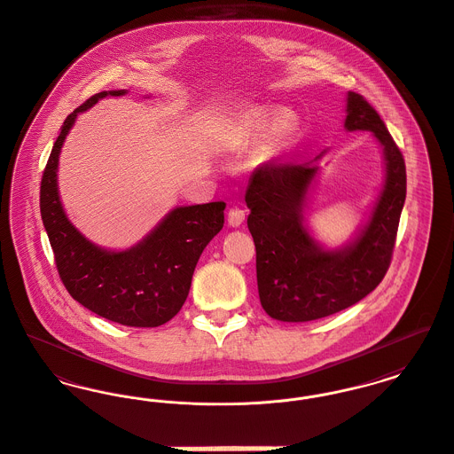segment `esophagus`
Segmentation results:
<instances>
[{
  "label": "esophagus",
  "instance_id": "obj_1",
  "mask_svg": "<svg viewBox=\"0 0 454 454\" xmlns=\"http://www.w3.org/2000/svg\"><path fill=\"white\" fill-rule=\"evenodd\" d=\"M244 218H246V212L241 210V208H238V207L231 208L229 213H227V222H229L231 227H241L242 223H244Z\"/></svg>",
  "mask_w": 454,
  "mask_h": 454
}]
</instances>
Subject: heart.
<instances>
[{
	"label": "heart",
	"instance_id": "1",
	"mask_svg": "<svg viewBox=\"0 0 454 454\" xmlns=\"http://www.w3.org/2000/svg\"><path fill=\"white\" fill-rule=\"evenodd\" d=\"M298 123V115L291 108L253 105L227 121L220 132L218 146L231 153L251 146H256L258 153L272 152L296 132Z\"/></svg>",
	"mask_w": 454,
	"mask_h": 454
}]
</instances>
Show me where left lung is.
<instances>
[{"instance_id": "left-lung-1", "label": "left lung", "mask_w": 454, "mask_h": 454, "mask_svg": "<svg viewBox=\"0 0 454 454\" xmlns=\"http://www.w3.org/2000/svg\"><path fill=\"white\" fill-rule=\"evenodd\" d=\"M344 129L372 132L384 158L380 191L366 222L346 244L327 247L304 218L322 172L318 160L327 150L302 165L265 163L247 184L258 294L275 320L309 322L346 309L370 294L389 269L406 198L404 160L379 114L356 92L346 96Z\"/></svg>"}]
</instances>
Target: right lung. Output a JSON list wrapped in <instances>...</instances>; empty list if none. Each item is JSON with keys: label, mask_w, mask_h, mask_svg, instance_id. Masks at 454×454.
Here are the masks:
<instances>
[{"label": "right lung", "mask_w": 454, "mask_h": 454, "mask_svg": "<svg viewBox=\"0 0 454 454\" xmlns=\"http://www.w3.org/2000/svg\"><path fill=\"white\" fill-rule=\"evenodd\" d=\"M123 94L98 92L63 121L41 181V218L61 282L75 301L125 327H158L179 313L203 249L223 227L225 203L176 207L127 249L101 247L68 220L59 191L65 137L79 114Z\"/></svg>", "instance_id": "add662e5"}]
</instances>
